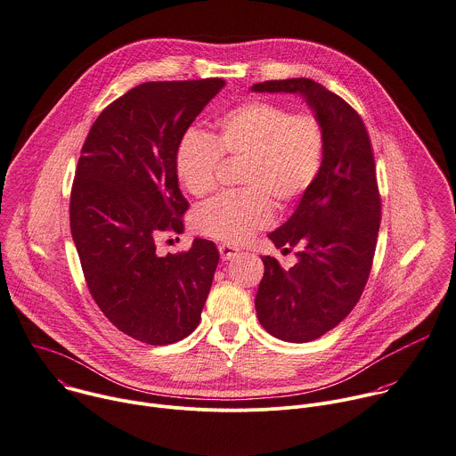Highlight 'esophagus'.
I'll use <instances>...</instances> for the list:
<instances>
[{"label":"esophagus","instance_id":"1","mask_svg":"<svg viewBox=\"0 0 456 456\" xmlns=\"http://www.w3.org/2000/svg\"><path fill=\"white\" fill-rule=\"evenodd\" d=\"M218 250H220V256H222L224 261L232 259V257H236V256L240 254V248H236V247H232V245H229V243L218 245Z\"/></svg>","mask_w":456,"mask_h":456}]
</instances>
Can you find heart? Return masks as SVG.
<instances>
[{"mask_svg": "<svg viewBox=\"0 0 456 456\" xmlns=\"http://www.w3.org/2000/svg\"><path fill=\"white\" fill-rule=\"evenodd\" d=\"M324 154V125L315 112H289L272 100H250L222 114L209 135L184 132L174 168L190 195L204 197L216 186L222 159H241L238 183L243 188L216 195L191 216L197 232L241 243L272 224V202L288 208L314 186Z\"/></svg>", "mask_w": 456, "mask_h": 456, "instance_id": "heart-1", "label": "heart"}]
</instances>
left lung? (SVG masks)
<instances>
[{"label": "left lung", "instance_id": "left-lung-1", "mask_svg": "<svg viewBox=\"0 0 456 456\" xmlns=\"http://www.w3.org/2000/svg\"><path fill=\"white\" fill-rule=\"evenodd\" d=\"M254 91L300 93L324 125L326 154L314 186L291 218L268 238L282 252L298 248L284 270L265 256L256 295L261 326L284 342H312L358 305L370 275L381 224L374 150L362 116L310 78L266 80Z\"/></svg>", "mask_w": 456, "mask_h": 456}]
</instances>
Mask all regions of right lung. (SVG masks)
<instances>
[{"mask_svg":"<svg viewBox=\"0 0 456 456\" xmlns=\"http://www.w3.org/2000/svg\"><path fill=\"white\" fill-rule=\"evenodd\" d=\"M224 78L144 82L93 123L71 186L69 225L91 297L121 333L148 346L186 338L200 322L218 266L213 241L156 252L161 232H184L190 204L174 168L183 134Z\"/></svg>","mask_w":456,"mask_h":456,"instance_id":"1","label":"right lung"}]
</instances>
